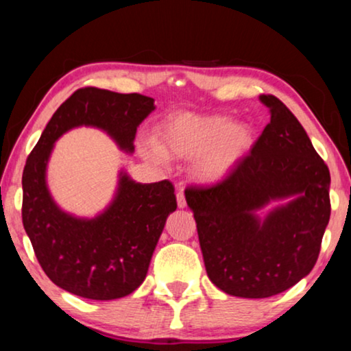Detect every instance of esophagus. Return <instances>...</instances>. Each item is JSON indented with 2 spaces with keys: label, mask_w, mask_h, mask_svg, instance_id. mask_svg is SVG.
Returning a JSON list of instances; mask_svg holds the SVG:
<instances>
[{
  "label": "esophagus",
  "mask_w": 351,
  "mask_h": 351,
  "mask_svg": "<svg viewBox=\"0 0 351 351\" xmlns=\"http://www.w3.org/2000/svg\"><path fill=\"white\" fill-rule=\"evenodd\" d=\"M177 206H179L180 209H184L185 206H186V199H185V195H184V191H177Z\"/></svg>",
  "instance_id": "obj_1"
}]
</instances>
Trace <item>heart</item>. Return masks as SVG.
I'll return each mask as SVG.
<instances>
[{
    "label": "heart",
    "instance_id": "heart-1",
    "mask_svg": "<svg viewBox=\"0 0 351 351\" xmlns=\"http://www.w3.org/2000/svg\"><path fill=\"white\" fill-rule=\"evenodd\" d=\"M252 129L247 124L232 123L220 114L182 113L166 121L158 131L160 148L150 147L145 155L155 162L167 156L199 158L195 176L206 184L225 179L252 145Z\"/></svg>",
    "mask_w": 351,
    "mask_h": 351
}]
</instances>
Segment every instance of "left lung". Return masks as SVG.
Masks as SVG:
<instances>
[{"label":"left lung","mask_w":351,"mask_h":351,"mask_svg":"<svg viewBox=\"0 0 351 351\" xmlns=\"http://www.w3.org/2000/svg\"><path fill=\"white\" fill-rule=\"evenodd\" d=\"M270 112L252 150L210 186H189L209 280L244 299L280 294L305 278L318 261L330 217L328 166L289 108L262 94ZM290 198L265 218L271 200Z\"/></svg>","instance_id":"obj_1"}]
</instances>
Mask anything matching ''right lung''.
Masks as SVG:
<instances>
[{
  "label": "right lung",
  "mask_w": 351,
  "mask_h": 351,
  "mask_svg": "<svg viewBox=\"0 0 351 351\" xmlns=\"http://www.w3.org/2000/svg\"><path fill=\"white\" fill-rule=\"evenodd\" d=\"M142 94L99 88L75 90L52 114L27 158L22 176V222L47 278L71 294L93 300L129 295L145 280L166 219L177 209L169 180L138 184L119 172L117 195L94 219L62 210L47 190L46 167L54 143L78 126L102 129L132 153L138 124L155 110Z\"/></svg>",
  "instance_id": "right-lung-1"
}]
</instances>
